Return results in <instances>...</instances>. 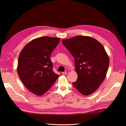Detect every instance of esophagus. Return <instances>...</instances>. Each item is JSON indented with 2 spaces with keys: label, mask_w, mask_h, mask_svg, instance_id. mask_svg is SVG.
<instances>
[{
  "label": "esophagus",
  "mask_w": 126,
  "mask_h": 126,
  "mask_svg": "<svg viewBox=\"0 0 126 126\" xmlns=\"http://www.w3.org/2000/svg\"><path fill=\"white\" fill-rule=\"evenodd\" d=\"M69 70H65L64 72H62V74H63V75H66V74H68V73H69Z\"/></svg>",
  "instance_id": "obj_1"
}]
</instances>
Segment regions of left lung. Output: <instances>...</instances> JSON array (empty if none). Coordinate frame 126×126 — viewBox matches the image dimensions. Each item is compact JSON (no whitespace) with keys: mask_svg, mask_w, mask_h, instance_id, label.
<instances>
[{"mask_svg":"<svg viewBox=\"0 0 126 126\" xmlns=\"http://www.w3.org/2000/svg\"><path fill=\"white\" fill-rule=\"evenodd\" d=\"M62 43L75 59L78 77L73 86L83 95L92 94L104 81L109 67L103 46L93 37L84 36L63 39Z\"/></svg>","mask_w":126,"mask_h":126,"instance_id":"8db88e82","label":"left lung"}]
</instances>
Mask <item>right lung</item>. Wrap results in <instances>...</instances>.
<instances>
[{"label": "right lung", "instance_id": "1", "mask_svg": "<svg viewBox=\"0 0 126 126\" xmlns=\"http://www.w3.org/2000/svg\"><path fill=\"white\" fill-rule=\"evenodd\" d=\"M60 40L57 37H39L28 43L20 52L18 74L25 87L34 94L43 95L59 77L52 70L50 56Z\"/></svg>", "mask_w": 126, "mask_h": 126}]
</instances>
